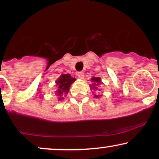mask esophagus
Returning a JSON list of instances; mask_svg holds the SVG:
<instances>
[{
	"instance_id": "obj_1",
	"label": "esophagus",
	"mask_w": 159,
	"mask_h": 159,
	"mask_svg": "<svg viewBox=\"0 0 159 159\" xmlns=\"http://www.w3.org/2000/svg\"><path fill=\"white\" fill-rule=\"evenodd\" d=\"M77 76L79 78H84V72H78L77 73Z\"/></svg>"
}]
</instances>
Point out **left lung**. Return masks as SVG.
Returning <instances> with one entry per match:
<instances>
[{"mask_svg": "<svg viewBox=\"0 0 159 159\" xmlns=\"http://www.w3.org/2000/svg\"><path fill=\"white\" fill-rule=\"evenodd\" d=\"M91 80H92V81H93L95 84H93V89H97V87H96V84H97V85L101 83V79H100L99 78H92V79H91ZM98 96H97V95H95V97H96V98H98Z\"/></svg>", "mask_w": 159, "mask_h": 159, "instance_id": "obj_1", "label": "left lung"}]
</instances>
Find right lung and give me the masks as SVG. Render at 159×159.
I'll return each mask as SVG.
<instances>
[{
	"mask_svg": "<svg viewBox=\"0 0 159 159\" xmlns=\"http://www.w3.org/2000/svg\"><path fill=\"white\" fill-rule=\"evenodd\" d=\"M75 81V78L71 77L70 75L63 74L61 75V77L57 80L56 83L58 86V90L56 91L57 95L59 96V100L62 99V95L63 93H68L69 87L72 82Z\"/></svg>",
	"mask_w": 159,
	"mask_h": 159,
	"instance_id": "obj_1",
	"label": "right lung"
}]
</instances>
